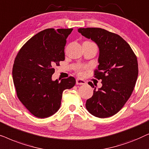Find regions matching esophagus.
Segmentation results:
<instances>
[{
	"label": "esophagus",
	"mask_w": 149,
	"mask_h": 149,
	"mask_svg": "<svg viewBox=\"0 0 149 149\" xmlns=\"http://www.w3.org/2000/svg\"><path fill=\"white\" fill-rule=\"evenodd\" d=\"M85 83H86V82L84 80H83V79H77L76 80V84L77 85H85Z\"/></svg>",
	"instance_id": "1"
}]
</instances>
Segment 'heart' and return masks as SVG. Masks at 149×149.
Returning <instances> with one entry per match:
<instances>
[{"label":"heart","mask_w":149,"mask_h":149,"mask_svg":"<svg viewBox=\"0 0 149 149\" xmlns=\"http://www.w3.org/2000/svg\"><path fill=\"white\" fill-rule=\"evenodd\" d=\"M85 68V67H83V66H79V67H78V68H77V72H78L79 74L82 75L83 74V70H84Z\"/></svg>","instance_id":"heart-1"}]
</instances>
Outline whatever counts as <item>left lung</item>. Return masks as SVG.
Here are the masks:
<instances>
[{"label": "left lung", "instance_id": "1", "mask_svg": "<svg viewBox=\"0 0 149 149\" xmlns=\"http://www.w3.org/2000/svg\"><path fill=\"white\" fill-rule=\"evenodd\" d=\"M78 32L94 41L100 52L94 75L101 79L102 86L95 87L85 107L96 117H111L131 96L138 74L137 58L130 45L117 34L99 28H79ZM88 84L94 87L91 82Z\"/></svg>", "mask_w": 149, "mask_h": 149}]
</instances>
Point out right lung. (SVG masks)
<instances>
[{"mask_svg":"<svg viewBox=\"0 0 149 149\" xmlns=\"http://www.w3.org/2000/svg\"><path fill=\"white\" fill-rule=\"evenodd\" d=\"M72 28H48L38 32L20 49L12 71L17 97L30 113L47 118L60 109L64 90L74 86L72 77L53 81L54 66L65 60L64 47Z\"/></svg>","mask_w":149,"mask_h":149,"instance_id":"obj_1","label":"right lung"}]
</instances>
